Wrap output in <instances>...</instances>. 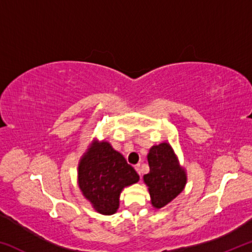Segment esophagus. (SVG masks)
I'll list each match as a JSON object with an SVG mask.
<instances>
[{"label":"esophagus","mask_w":252,"mask_h":252,"mask_svg":"<svg viewBox=\"0 0 252 252\" xmlns=\"http://www.w3.org/2000/svg\"><path fill=\"white\" fill-rule=\"evenodd\" d=\"M134 169H135V171L139 173V176H141V169H140V164L134 165Z\"/></svg>","instance_id":"esophagus-1"}]
</instances>
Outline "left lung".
Returning a JSON list of instances; mask_svg holds the SVG:
<instances>
[{"mask_svg": "<svg viewBox=\"0 0 252 252\" xmlns=\"http://www.w3.org/2000/svg\"><path fill=\"white\" fill-rule=\"evenodd\" d=\"M148 162L150 172L144 174L143 180L149 188L152 206L160 209L185 189L187 173L180 167L173 149L167 142L150 149Z\"/></svg>", "mask_w": 252, "mask_h": 252, "instance_id": "1", "label": "left lung"}]
</instances>
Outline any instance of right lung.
<instances>
[{
    "label": "right lung",
    "instance_id": "1",
    "mask_svg": "<svg viewBox=\"0 0 252 252\" xmlns=\"http://www.w3.org/2000/svg\"><path fill=\"white\" fill-rule=\"evenodd\" d=\"M78 181L95 211L110 216L118 210L123 188L138 182L139 174L109 142L95 140L81 158Z\"/></svg>",
    "mask_w": 252,
    "mask_h": 252
}]
</instances>
